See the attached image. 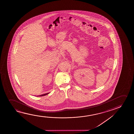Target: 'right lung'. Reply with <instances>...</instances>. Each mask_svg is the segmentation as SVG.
Segmentation results:
<instances>
[{
	"mask_svg": "<svg viewBox=\"0 0 134 134\" xmlns=\"http://www.w3.org/2000/svg\"><path fill=\"white\" fill-rule=\"evenodd\" d=\"M49 93H47L44 94H42V95H41L39 96V97H41V96H43L47 95H48V94Z\"/></svg>",
	"mask_w": 134,
	"mask_h": 134,
	"instance_id": "1",
	"label": "right lung"
}]
</instances>
